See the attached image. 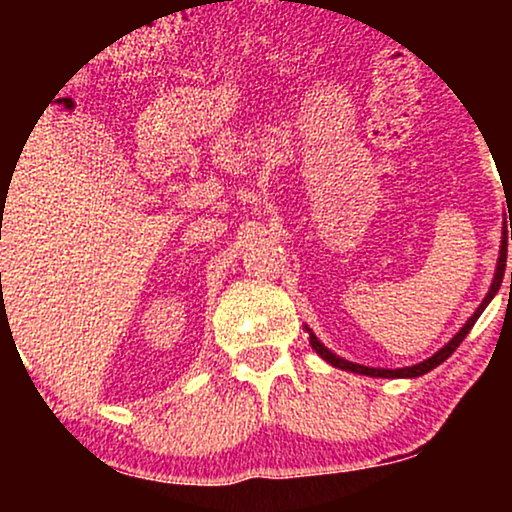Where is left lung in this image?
Listing matches in <instances>:
<instances>
[{
	"instance_id": "obj_1",
	"label": "left lung",
	"mask_w": 512,
	"mask_h": 512,
	"mask_svg": "<svg viewBox=\"0 0 512 512\" xmlns=\"http://www.w3.org/2000/svg\"><path fill=\"white\" fill-rule=\"evenodd\" d=\"M508 190H510V187H508ZM510 223H512V216H510ZM505 233H508V231H503L501 255H498V264H496V276H493L491 289H489V293H486L484 301H481V305L477 308V313H474L472 317H469L467 325H464L462 330L457 332L455 337H452L450 342L443 346V349L436 351V354H433L431 358H426V361L416 363V366H409V368H368V366H361V363H351V361H346V358H339L337 354H332V351L327 349V346L322 344L320 339H317L315 334L308 330V327H305V330H308V334H310V346H313V349L317 351V356L325 358V361H327V363H332L334 368L351 370V373H358V375H370V378H419V375L428 373V370H433L436 366H440V363H443L445 358H448V356L452 354V351H455L457 346L462 344V339L467 337L469 330H472L474 322H477V320H479V315L484 313L486 305L491 303V298L496 296L498 289H501V281H503V274H505V257H508V240H505ZM510 238H512V233H510ZM510 284H512V272H510Z\"/></svg>"
}]
</instances>
